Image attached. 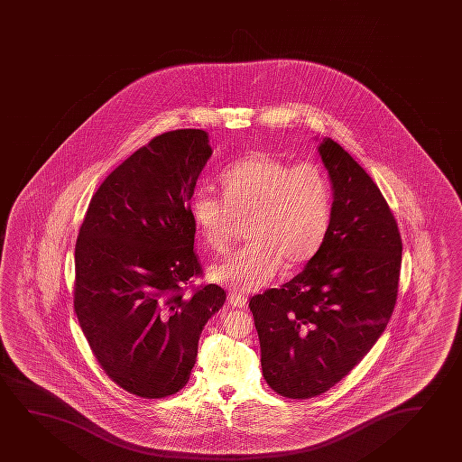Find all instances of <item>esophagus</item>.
I'll return each instance as SVG.
<instances>
[{
  "label": "esophagus",
  "instance_id": "obj_1",
  "mask_svg": "<svg viewBox=\"0 0 462 462\" xmlns=\"http://www.w3.org/2000/svg\"><path fill=\"white\" fill-rule=\"evenodd\" d=\"M228 301H230V305H232V307L245 308L248 305V297L234 292V294L228 295Z\"/></svg>",
  "mask_w": 462,
  "mask_h": 462
}]
</instances>
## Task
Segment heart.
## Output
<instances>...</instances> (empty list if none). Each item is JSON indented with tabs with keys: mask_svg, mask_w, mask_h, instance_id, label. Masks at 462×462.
<instances>
[{
	"mask_svg": "<svg viewBox=\"0 0 462 462\" xmlns=\"http://www.w3.org/2000/svg\"><path fill=\"white\" fill-rule=\"evenodd\" d=\"M224 200L195 194L190 213L208 248L224 251L246 222L249 243L211 268V278L235 291H257L289 268L311 261L328 235L332 195L315 163L291 165L253 152L222 171Z\"/></svg>",
	"mask_w": 462,
	"mask_h": 462,
	"instance_id": "b5f03b06",
	"label": "heart"
}]
</instances>
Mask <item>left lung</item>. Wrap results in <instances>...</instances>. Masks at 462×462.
Returning a JSON list of instances; mask_svg holds the SVG:
<instances>
[{
  "mask_svg": "<svg viewBox=\"0 0 462 462\" xmlns=\"http://www.w3.org/2000/svg\"><path fill=\"white\" fill-rule=\"evenodd\" d=\"M332 184L326 240L307 267L249 308L262 374L276 394L321 395L364 359L394 311L402 240L365 170L330 138L318 146Z\"/></svg>",
  "mask_w": 462,
  "mask_h": 462,
  "instance_id": "8db88e82",
  "label": "left lung"
}]
</instances>
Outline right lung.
Wrapping results in <instances>:
<instances>
[{"mask_svg": "<svg viewBox=\"0 0 462 462\" xmlns=\"http://www.w3.org/2000/svg\"><path fill=\"white\" fill-rule=\"evenodd\" d=\"M213 151L205 130L155 136L101 182L79 228L74 311L101 368L130 394L186 386L208 319L226 301L194 251L190 199Z\"/></svg>", "mask_w": 462, "mask_h": 462, "instance_id": "1", "label": "right lung"}]
</instances>
